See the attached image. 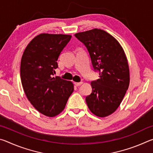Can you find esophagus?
Instances as JSON below:
<instances>
[{
  "label": "esophagus",
  "instance_id": "1",
  "mask_svg": "<svg viewBox=\"0 0 153 153\" xmlns=\"http://www.w3.org/2000/svg\"><path fill=\"white\" fill-rule=\"evenodd\" d=\"M74 84L76 86H80V85H82L83 84V82H75Z\"/></svg>",
  "mask_w": 153,
  "mask_h": 153
}]
</instances>
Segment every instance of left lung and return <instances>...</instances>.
<instances>
[{
	"mask_svg": "<svg viewBox=\"0 0 153 153\" xmlns=\"http://www.w3.org/2000/svg\"><path fill=\"white\" fill-rule=\"evenodd\" d=\"M75 36L89 52L99 78L90 84L92 93L86 97L90 111L105 117L117 109L129 84V69L125 52L120 42L105 30L97 29L79 32Z\"/></svg>",
	"mask_w": 153,
	"mask_h": 153,
	"instance_id": "8db88e82",
	"label": "left lung"
}]
</instances>
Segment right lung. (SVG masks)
Returning a JSON list of instances; mask_svg holds the SVG:
<instances>
[{
    "mask_svg": "<svg viewBox=\"0 0 153 153\" xmlns=\"http://www.w3.org/2000/svg\"><path fill=\"white\" fill-rule=\"evenodd\" d=\"M71 38V35L40 33L28 44L21 60L25 94L33 107L47 117L60 114L74 92L71 81L53 76L59 56Z\"/></svg>",
    "mask_w": 153,
    "mask_h": 153,
    "instance_id": "right-lung-1",
    "label": "right lung"
}]
</instances>
